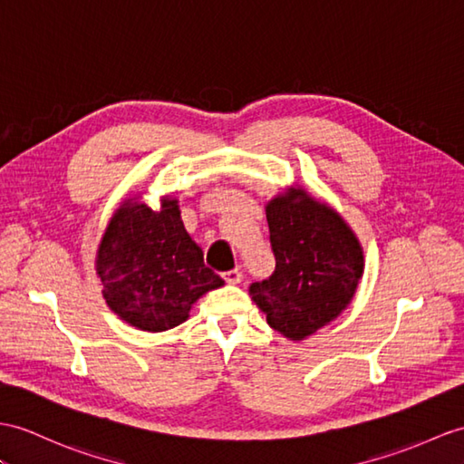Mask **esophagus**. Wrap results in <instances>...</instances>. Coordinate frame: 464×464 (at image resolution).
Here are the masks:
<instances>
[{
  "label": "esophagus",
  "mask_w": 464,
  "mask_h": 464,
  "mask_svg": "<svg viewBox=\"0 0 464 464\" xmlns=\"http://www.w3.org/2000/svg\"><path fill=\"white\" fill-rule=\"evenodd\" d=\"M222 277H224L226 284H232V285H236V284H240V281H242V271H240V269L224 271Z\"/></svg>",
  "instance_id": "34e87169"
}]
</instances>
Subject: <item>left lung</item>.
I'll list each match as a JSON object with an SVG mask.
<instances>
[{"mask_svg":"<svg viewBox=\"0 0 464 464\" xmlns=\"http://www.w3.org/2000/svg\"><path fill=\"white\" fill-rule=\"evenodd\" d=\"M276 271L250 285L271 329L303 341L334 321L353 301L364 274L356 234L326 202L301 187L266 205Z\"/></svg>","mask_w":464,"mask_h":464,"instance_id":"obj_1","label":"left lung"}]
</instances>
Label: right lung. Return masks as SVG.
<instances>
[{
	"mask_svg": "<svg viewBox=\"0 0 464 464\" xmlns=\"http://www.w3.org/2000/svg\"><path fill=\"white\" fill-rule=\"evenodd\" d=\"M102 295L121 321L161 333L188 319L193 303L224 285L185 230L179 200L153 210L128 198L111 217L96 254Z\"/></svg>",
	"mask_w": 464,
	"mask_h": 464,
	"instance_id": "add662e5",
	"label": "right lung"
}]
</instances>
